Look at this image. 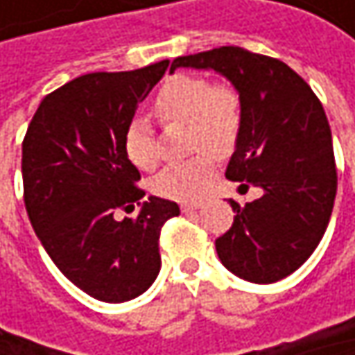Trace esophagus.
I'll return each instance as SVG.
<instances>
[{
    "instance_id": "1",
    "label": "esophagus",
    "mask_w": 355,
    "mask_h": 355,
    "mask_svg": "<svg viewBox=\"0 0 355 355\" xmlns=\"http://www.w3.org/2000/svg\"><path fill=\"white\" fill-rule=\"evenodd\" d=\"M201 205L199 203H180V209L182 211H195V209H199Z\"/></svg>"
}]
</instances>
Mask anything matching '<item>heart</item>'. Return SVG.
I'll return each mask as SVG.
<instances>
[{
  "mask_svg": "<svg viewBox=\"0 0 355 355\" xmlns=\"http://www.w3.org/2000/svg\"><path fill=\"white\" fill-rule=\"evenodd\" d=\"M154 112L162 123H187V146L199 152L171 164L152 178V191L164 199L195 201L216 177L214 156H228L243 129V98L230 84H211L205 76L175 73L158 90ZM125 156L139 171L158 164V146L146 119H133L123 137Z\"/></svg>",
  "mask_w": 355,
  "mask_h": 355,
  "instance_id": "heart-1",
  "label": "heart"
}]
</instances>
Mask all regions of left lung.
Here are the masks:
<instances>
[{
	"label": "left lung",
	"instance_id": "8db88e82",
	"mask_svg": "<svg viewBox=\"0 0 355 355\" xmlns=\"http://www.w3.org/2000/svg\"><path fill=\"white\" fill-rule=\"evenodd\" d=\"M214 69L243 98V129L226 178L263 197L239 205L216 250L226 269L252 284L294 273L319 247L337 193L331 127L317 94L284 61L241 46H220L171 65Z\"/></svg>",
	"mask_w": 355,
	"mask_h": 355
}]
</instances>
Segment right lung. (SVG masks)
<instances>
[{
  "instance_id": "obj_1",
  "label": "right lung",
  "mask_w": 355,
  "mask_h": 355,
  "mask_svg": "<svg viewBox=\"0 0 355 355\" xmlns=\"http://www.w3.org/2000/svg\"><path fill=\"white\" fill-rule=\"evenodd\" d=\"M168 59L133 71H94L46 94L22 141L24 203L40 245L57 269L103 302L144 294L160 271V230L180 214L150 197L123 148L139 103L162 80Z\"/></svg>"
}]
</instances>
